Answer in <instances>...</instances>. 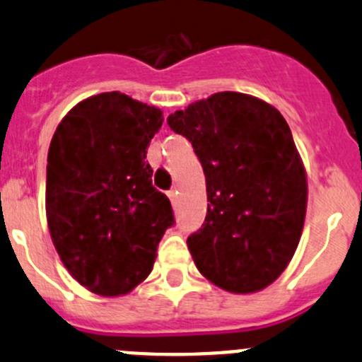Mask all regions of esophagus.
Wrapping results in <instances>:
<instances>
[{"label":"esophagus","mask_w":362,"mask_h":362,"mask_svg":"<svg viewBox=\"0 0 362 362\" xmlns=\"http://www.w3.org/2000/svg\"><path fill=\"white\" fill-rule=\"evenodd\" d=\"M178 192L175 191V189H171V191H168V198L171 199V204H173V206H177V203H178Z\"/></svg>","instance_id":"1"}]
</instances>
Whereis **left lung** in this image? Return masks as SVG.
<instances>
[{
	"label": "left lung",
	"mask_w": 362,
	"mask_h": 362,
	"mask_svg": "<svg viewBox=\"0 0 362 362\" xmlns=\"http://www.w3.org/2000/svg\"><path fill=\"white\" fill-rule=\"evenodd\" d=\"M192 144L206 178L208 210L187 238L215 286L255 293L293 259L306 211V177L291 127L276 108L242 93H217L168 117Z\"/></svg>",
	"instance_id": "1"
}]
</instances>
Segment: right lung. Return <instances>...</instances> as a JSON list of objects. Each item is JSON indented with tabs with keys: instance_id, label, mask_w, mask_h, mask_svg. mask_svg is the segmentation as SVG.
<instances>
[{
	"instance_id": "right-lung-1",
	"label": "right lung",
	"mask_w": 362,
	"mask_h": 362,
	"mask_svg": "<svg viewBox=\"0 0 362 362\" xmlns=\"http://www.w3.org/2000/svg\"><path fill=\"white\" fill-rule=\"evenodd\" d=\"M160 126L159 108L113 90L71 108L50 141V236L73 279L96 294H126L144 282L175 224L145 160Z\"/></svg>"
}]
</instances>
